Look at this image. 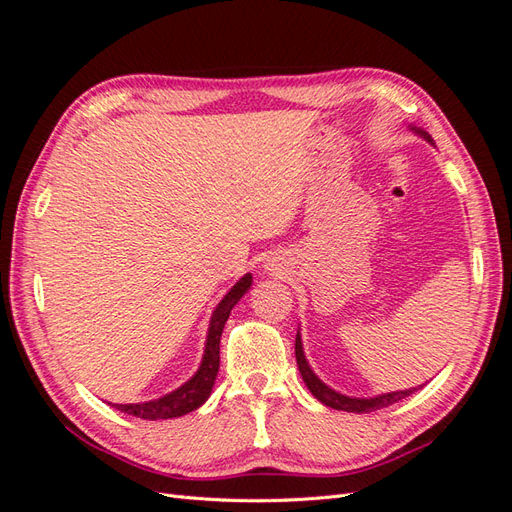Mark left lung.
Returning <instances> with one entry per match:
<instances>
[{"label": "left lung", "mask_w": 512, "mask_h": 512, "mask_svg": "<svg viewBox=\"0 0 512 512\" xmlns=\"http://www.w3.org/2000/svg\"><path fill=\"white\" fill-rule=\"evenodd\" d=\"M421 132V130H418ZM425 138H429L425 132H421ZM431 141V138H429ZM294 354H297V365L301 376L307 384V389L312 391V395L322 401L324 406L335 408V410H344V412H356V414H363V412H374V410H382V408H389L397 401H401L404 397L412 395L416 389H408V391H397V393H389V395H380V397H371V399H354V397H346V395H339L335 391H331L327 384H322L318 380V376L314 374L312 369H309L307 361H305V354H303V346H301V337L297 335V342H294Z\"/></svg>", "instance_id": "1"}]
</instances>
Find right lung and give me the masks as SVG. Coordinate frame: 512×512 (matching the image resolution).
<instances>
[{"label": "right lung", "instance_id": "right-lung-1", "mask_svg": "<svg viewBox=\"0 0 512 512\" xmlns=\"http://www.w3.org/2000/svg\"><path fill=\"white\" fill-rule=\"evenodd\" d=\"M250 286H252V275L241 277V280L230 288V292L222 299V303L215 307L209 335H207L203 363H200L196 376L190 382H185L170 395L147 401V404H115V408L126 414H132L136 418H145V421H160V418L183 416L203 406L207 397L211 395L215 376H218V369H220V337L224 331V324L230 316V309L237 305V301L243 297Z\"/></svg>", "mask_w": 512, "mask_h": 512}]
</instances>
